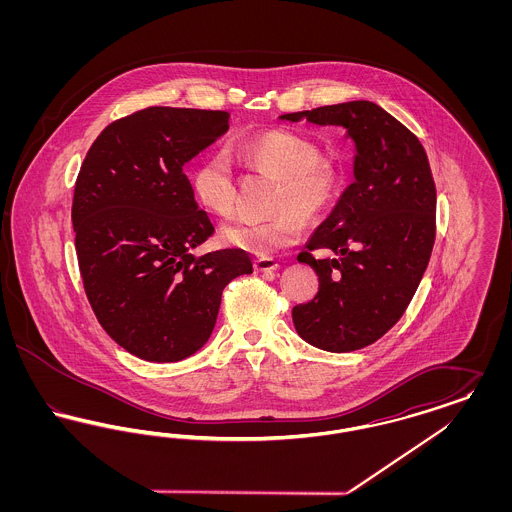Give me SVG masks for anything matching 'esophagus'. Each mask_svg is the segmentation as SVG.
<instances>
[{"label": "esophagus", "instance_id": "esophagus-1", "mask_svg": "<svg viewBox=\"0 0 512 512\" xmlns=\"http://www.w3.org/2000/svg\"><path fill=\"white\" fill-rule=\"evenodd\" d=\"M255 268L261 272H270V270L278 268V261L272 257H259V259H255Z\"/></svg>", "mask_w": 512, "mask_h": 512}]
</instances>
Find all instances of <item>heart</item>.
Instances as JSON below:
<instances>
[{
	"mask_svg": "<svg viewBox=\"0 0 512 512\" xmlns=\"http://www.w3.org/2000/svg\"><path fill=\"white\" fill-rule=\"evenodd\" d=\"M249 167L276 176L272 215L263 220H238L220 232L224 244L270 255L292 247L303 234V219H322L340 192V171L320 157L315 142L290 130H268L244 138L236 146ZM190 188L201 209L228 217L234 211L236 171L224 151L205 153L190 172Z\"/></svg>",
	"mask_w": 512,
	"mask_h": 512,
	"instance_id": "obj_1",
	"label": "heart"
}]
</instances>
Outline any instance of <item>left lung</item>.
Wrapping results in <instances>:
<instances>
[{
  "instance_id": "8db88e82",
  "label": "left lung",
  "mask_w": 512,
  "mask_h": 512,
  "mask_svg": "<svg viewBox=\"0 0 512 512\" xmlns=\"http://www.w3.org/2000/svg\"><path fill=\"white\" fill-rule=\"evenodd\" d=\"M282 119L343 126L355 140V182L297 255L315 268L317 295L295 305L292 317L297 334L315 347L363 349L403 317L432 255L436 184L426 151L405 124L372 101Z\"/></svg>"
}]
</instances>
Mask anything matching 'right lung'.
Returning a JSON list of instances; mask_svg holds the SVG:
<instances>
[{"label":"right lung","mask_w":512,"mask_h":512,"mask_svg":"<svg viewBox=\"0 0 512 512\" xmlns=\"http://www.w3.org/2000/svg\"><path fill=\"white\" fill-rule=\"evenodd\" d=\"M228 122L226 111L140 109L103 128L76 176L84 292L101 328L144 361L195 353L215 328L222 290L253 268L244 249L194 253L215 228L182 169Z\"/></svg>","instance_id":"obj_1"}]
</instances>
